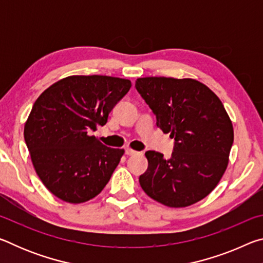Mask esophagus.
Here are the masks:
<instances>
[{
	"instance_id": "1",
	"label": "esophagus",
	"mask_w": 263,
	"mask_h": 263,
	"mask_svg": "<svg viewBox=\"0 0 263 263\" xmlns=\"http://www.w3.org/2000/svg\"><path fill=\"white\" fill-rule=\"evenodd\" d=\"M125 154L126 155H130V157H132V155H140L142 154L141 152H137V151H133L131 148H126L125 149Z\"/></svg>"
}]
</instances>
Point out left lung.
<instances>
[{
	"mask_svg": "<svg viewBox=\"0 0 263 263\" xmlns=\"http://www.w3.org/2000/svg\"><path fill=\"white\" fill-rule=\"evenodd\" d=\"M136 89L152 109L157 125L174 138L172 157L147 151L142 190L169 208L197 203L216 188L228 168L233 126L221 101L194 79H137Z\"/></svg>",
	"mask_w": 263,
	"mask_h": 263,
	"instance_id": "left-lung-1",
	"label": "left lung"
}]
</instances>
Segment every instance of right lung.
<instances>
[{"label":"right lung","instance_id":"obj_1","mask_svg":"<svg viewBox=\"0 0 263 263\" xmlns=\"http://www.w3.org/2000/svg\"><path fill=\"white\" fill-rule=\"evenodd\" d=\"M131 81L105 75H73L48 87L34 102L24 126L25 144L44 185L62 201L79 204L99 195L124 149L90 136Z\"/></svg>","mask_w":263,"mask_h":263}]
</instances>
